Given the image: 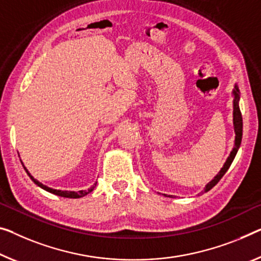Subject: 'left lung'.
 Segmentation results:
<instances>
[{
    "label": "left lung",
    "instance_id": "obj_1",
    "mask_svg": "<svg viewBox=\"0 0 261 261\" xmlns=\"http://www.w3.org/2000/svg\"><path fill=\"white\" fill-rule=\"evenodd\" d=\"M232 94H233V127H234V133H236V139H234V147L232 151L228 155V158L226 160V162L224 163V166L222 169L219 170V172L217 175L215 176L214 179L211 182H209L204 188V192L209 191L210 189H212L216 184H217L220 178L223 177L224 174L227 171L228 168H230L232 161H233L236 154L240 147V143H242V136H243V118H242V113H240V108H239V89L237 85H234V89L232 91Z\"/></svg>",
    "mask_w": 261,
    "mask_h": 261
}]
</instances>
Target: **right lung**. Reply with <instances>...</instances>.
Instances as JSON below:
<instances>
[{
	"instance_id": "obj_1",
	"label": "right lung",
	"mask_w": 261,
	"mask_h": 261,
	"mask_svg": "<svg viewBox=\"0 0 261 261\" xmlns=\"http://www.w3.org/2000/svg\"><path fill=\"white\" fill-rule=\"evenodd\" d=\"M24 170L27 171V174L29 175V177H30L31 179H33L34 183H35V184H37V186H38L39 188H42V189L46 190V191H49V192H51V194H54V195L61 196V197H66V198H80V197H84V196H86L87 194H90L91 191H93V189L95 188V186H97V183H94L93 186H92L89 190H80V191H64V190H56V189H52V188H49V187L44 186V184H42L41 182H38L37 179L34 178L33 176L30 175V172L28 171V169H27L25 167H24Z\"/></svg>"
}]
</instances>
